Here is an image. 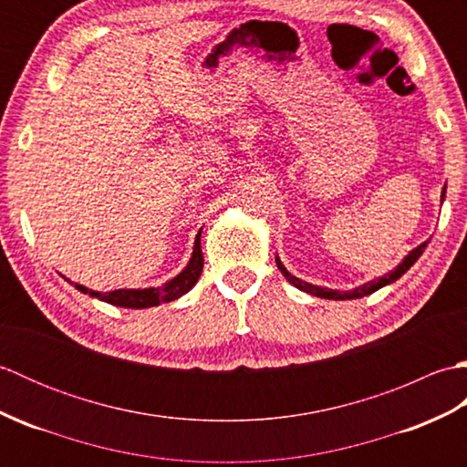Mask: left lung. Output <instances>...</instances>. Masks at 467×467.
I'll return each instance as SVG.
<instances>
[{
    "label": "left lung",
    "mask_w": 467,
    "mask_h": 467,
    "mask_svg": "<svg viewBox=\"0 0 467 467\" xmlns=\"http://www.w3.org/2000/svg\"><path fill=\"white\" fill-rule=\"evenodd\" d=\"M443 201H445V186H443V191H441V202H443ZM428 243H430V241H425V243H421L420 246H415V249L410 251V254L405 256V259H403L398 266H395L393 271L385 273L383 276H377V279H373V281H369V283H365V285H361V286H355V289H351V291L327 289V286H319V285L306 283V281L299 279V276H295V275H291L289 271H286V266L281 263L279 256H275V263H276V266H279V271L283 273L285 279L289 281L293 286H296V289H299V291H303V293H309V295H313V296H321V299H333V301L361 299V296L371 295V293H375L377 289H381V286H385V285H391L393 281H398L401 275L408 273V271L411 269V266H413V263L418 261L420 256L423 254V251H425V246H428Z\"/></svg>",
    "instance_id": "left-lung-1"
}]
</instances>
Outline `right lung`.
<instances>
[{
	"label": "right lung",
	"mask_w": 467,
	"mask_h": 467,
	"mask_svg": "<svg viewBox=\"0 0 467 467\" xmlns=\"http://www.w3.org/2000/svg\"><path fill=\"white\" fill-rule=\"evenodd\" d=\"M201 233L202 228L198 231L196 239H194V249L191 254V261L184 266V269L172 276L171 281L162 283L161 286H148V289H114V291H92L84 285L72 283L66 279L69 285H74L78 291L84 295H90L92 299L110 303L116 306H124V309H148V306H156L161 303H171L174 299H181L182 295L192 289L196 281L201 279L202 266H204V256L201 251Z\"/></svg>",
	"instance_id": "obj_1"
}]
</instances>
